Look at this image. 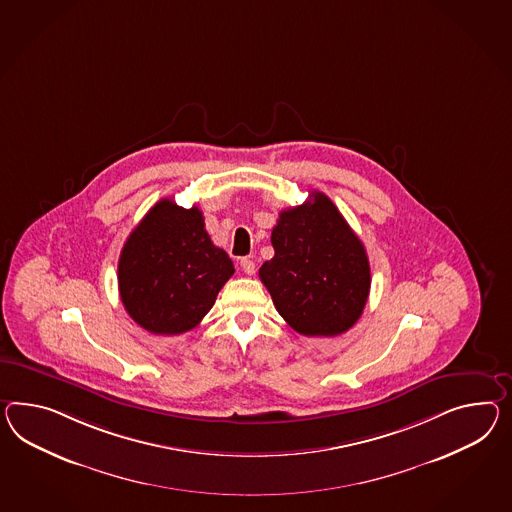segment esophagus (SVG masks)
I'll return each mask as SVG.
<instances>
[{"mask_svg": "<svg viewBox=\"0 0 512 512\" xmlns=\"http://www.w3.org/2000/svg\"><path fill=\"white\" fill-rule=\"evenodd\" d=\"M239 265H241V271H243L245 275H254V271H256V263L252 262L250 258H243V260L239 262Z\"/></svg>", "mask_w": 512, "mask_h": 512, "instance_id": "34e87169", "label": "esophagus"}]
</instances>
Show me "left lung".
<instances>
[{
	"instance_id": "left-lung-1",
	"label": "left lung",
	"mask_w": 512,
	"mask_h": 512,
	"mask_svg": "<svg viewBox=\"0 0 512 512\" xmlns=\"http://www.w3.org/2000/svg\"><path fill=\"white\" fill-rule=\"evenodd\" d=\"M275 256L260 267L278 314L304 336H338L364 312L371 273L366 249L332 200L312 191L280 211Z\"/></svg>"
}]
</instances>
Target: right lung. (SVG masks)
<instances>
[{
	"instance_id": "add662e5",
	"label": "right lung",
	"mask_w": 512,
	"mask_h": 512,
	"mask_svg": "<svg viewBox=\"0 0 512 512\" xmlns=\"http://www.w3.org/2000/svg\"><path fill=\"white\" fill-rule=\"evenodd\" d=\"M232 275L234 263L213 245L202 211L163 198L122 247L118 291L139 327L172 336L197 327Z\"/></svg>"
}]
</instances>
